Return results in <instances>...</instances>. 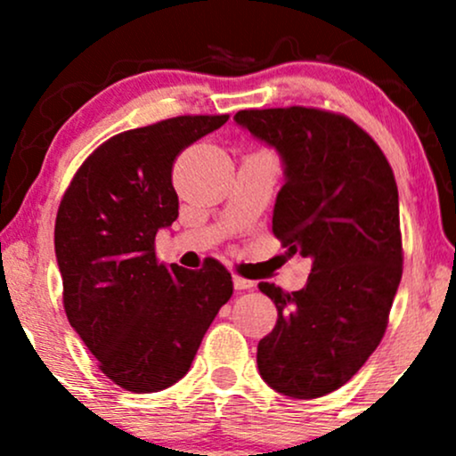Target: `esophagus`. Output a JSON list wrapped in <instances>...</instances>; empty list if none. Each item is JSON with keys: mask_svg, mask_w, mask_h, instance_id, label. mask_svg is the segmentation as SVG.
<instances>
[{"mask_svg": "<svg viewBox=\"0 0 456 456\" xmlns=\"http://www.w3.org/2000/svg\"><path fill=\"white\" fill-rule=\"evenodd\" d=\"M233 287L238 291H246V289H253L255 282L248 281V279H242V276H233Z\"/></svg>", "mask_w": 456, "mask_h": 456, "instance_id": "obj_1", "label": "esophagus"}]
</instances>
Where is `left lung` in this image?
I'll return each mask as SVG.
<instances>
[{"mask_svg": "<svg viewBox=\"0 0 456 456\" xmlns=\"http://www.w3.org/2000/svg\"><path fill=\"white\" fill-rule=\"evenodd\" d=\"M235 124L279 151L285 184L272 232L311 259L300 291L259 289L279 319L257 345L259 375L294 399L341 388L378 349L403 274L399 191L384 151L345 115L248 109Z\"/></svg>", "mask_w": 456, "mask_h": 456, "instance_id": "8db88e82", "label": "left lung"}]
</instances>
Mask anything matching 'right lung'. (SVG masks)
Here are the masks:
<instances>
[{
    "instance_id": "1",
    "label": "right lung",
    "mask_w": 456,
    "mask_h": 456,
    "mask_svg": "<svg viewBox=\"0 0 456 456\" xmlns=\"http://www.w3.org/2000/svg\"><path fill=\"white\" fill-rule=\"evenodd\" d=\"M229 115H180L119 133L78 167L55 218V257L66 317L124 390L148 395L191 369L232 274L216 259L201 270L159 264L154 240L177 218L171 184L182 150Z\"/></svg>"
}]
</instances>
